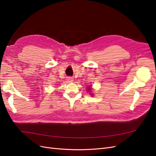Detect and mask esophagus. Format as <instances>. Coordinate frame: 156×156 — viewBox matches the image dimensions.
<instances>
[{"label": "esophagus", "instance_id": "obj_1", "mask_svg": "<svg viewBox=\"0 0 156 156\" xmlns=\"http://www.w3.org/2000/svg\"><path fill=\"white\" fill-rule=\"evenodd\" d=\"M68 81L69 83H72L73 81V79L72 77H68Z\"/></svg>", "mask_w": 156, "mask_h": 156}]
</instances>
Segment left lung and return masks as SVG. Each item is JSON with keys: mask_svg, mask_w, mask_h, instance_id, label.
Segmentation results:
<instances>
[{"mask_svg": "<svg viewBox=\"0 0 156 156\" xmlns=\"http://www.w3.org/2000/svg\"><path fill=\"white\" fill-rule=\"evenodd\" d=\"M88 91H89V92H91V91H90V90H91V88H90V87H89V88H88Z\"/></svg>", "mask_w": 156, "mask_h": 156, "instance_id": "8db88e82", "label": "left lung"}]
</instances>
